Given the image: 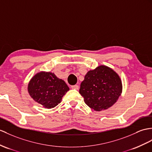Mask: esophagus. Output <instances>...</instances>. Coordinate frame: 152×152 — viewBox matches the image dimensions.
<instances>
[{
  "mask_svg": "<svg viewBox=\"0 0 152 152\" xmlns=\"http://www.w3.org/2000/svg\"><path fill=\"white\" fill-rule=\"evenodd\" d=\"M71 88L72 89H74V90H78L79 86V85H73V86H71Z\"/></svg>",
  "mask_w": 152,
  "mask_h": 152,
  "instance_id": "34e87169",
  "label": "esophagus"
}]
</instances>
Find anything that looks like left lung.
<instances>
[{
  "instance_id": "obj_1",
  "label": "left lung",
  "mask_w": 152,
  "mask_h": 152,
  "mask_svg": "<svg viewBox=\"0 0 152 152\" xmlns=\"http://www.w3.org/2000/svg\"><path fill=\"white\" fill-rule=\"evenodd\" d=\"M122 89L118 74L108 66H100L86 73L80 84L79 93L90 108L99 112L116 102Z\"/></svg>"
}]
</instances>
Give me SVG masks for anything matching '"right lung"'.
<instances>
[{"label":"right lung","instance_id":"add662e5","mask_svg":"<svg viewBox=\"0 0 152 152\" xmlns=\"http://www.w3.org/2000/svg\"><path fill=\"white\" fill-rule=\"evenodd\" d=\"M28 92L33 99L46 108L56 106L69 89L63 80L53 73L41 72L33 77L28 84Z\"/></svg>","mask_w":152,"mask_h":152}]
</instances>
